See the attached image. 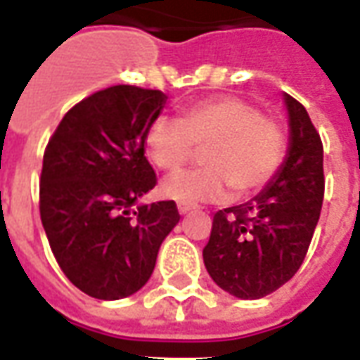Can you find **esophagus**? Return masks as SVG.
<instances>
[{"label":"esophagus","mask_w":360,"mask_h":360,"mask_svg":"<svg viewBox=\"0 0 360 360\" xmlns=\"http://www.w3.org/2000/svg\"><path fill=\"white\" fill-rule=\"evenodd\" d=\"M177 210H179V214H188V212L197 210V206L187 205V202H179V205H177Z\"/></svg>","instance_id":"34e87169"}]
</instances>
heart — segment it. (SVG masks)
Segmentation results:
<instances>
[{
	"instance_id": "heart-1",
	"label": "heart",
	"mask_w": 360,
	"mask_h": 360,
	"mask_svg": "<svg viewBox=\"0 0 360 360\" xmlns=\"http://www.w3.org/2000/svg\"><path fill=\"white\" fill-rule=\"evenodd\" d=\"M146 152L155 167L175 172L206 146V167L175 173L162 183L163 197L195 205L220 202L232 187L250 195L275 177L286 154V132L276 120L240 97H212L183 110L179 120L160 117L146 130Z\"/></svg>"
}]
</instances>
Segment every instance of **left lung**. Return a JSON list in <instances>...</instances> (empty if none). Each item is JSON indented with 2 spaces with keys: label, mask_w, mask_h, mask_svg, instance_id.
<instances>
[{
  "label": "left lung",
  "mask_w": 360,
  "mask_h": 360,
  "mask_svg": "<svg viewBox=\"0 0 360 360\" xmlns=\"http://www.w3.org/2000/svg\"><path fill=\"white\" fill-rule=\"evenodd\" d=\"M288 112L285 162L263 191L218 210L202 250L208 275L241 300H257L300 269L323 202V148L308 112L283 93Z\"/></svg>",
  "instance_id": "left-lung-1"
}]
</instances>
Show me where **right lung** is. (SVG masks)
<instances>
[{"instance_id": "add662e5", "label": "right lung", "mask_w": 360, "mask_h": 360, "mask_svg": "<svg viewBox=\"0 0 360 360\" xmlns=\"http://www.w3.org/2000/svg\"><path fill=\"white\" fill-rule=\"evenodd\" d=\"M167 95L115 85L58 124L40 173V220L64 275L82 292L119 300L138 292L179 222L173 200L138 205L155 187L146 130Z\"/></svg>"}]
</instances>
